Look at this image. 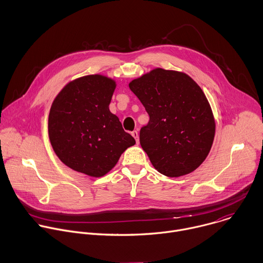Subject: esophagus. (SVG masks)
Returning <instances> with one entry per match:
<instances>
[{"instance_id": "34e87169", "label": "esophagus", "mask_w": 263, "mask_h": 263, "mask_svg": "<svg viewBox=\"0 0 263 263\" xmlns=\"http://www.w3.org/2000/svg\"><path fill=\"white\" fill-rule=\"evenodd\" d=\"M131 134H132V136L135 138L136 143H138V142H139V133H138V131L135 130V131H133Z\"/></svg>"}]
</instances>
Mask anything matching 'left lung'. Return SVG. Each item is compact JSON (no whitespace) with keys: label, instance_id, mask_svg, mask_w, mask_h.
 <instances>
[{"label":"left lung","instance_id":"obj_1","mask_svg":"<svg viewBox=\"0 0 263 263\" xmlns=\"http://www.w3.org/2000/svg\"><path fill=\"white\" fill-rule=\"evenodd\" d=\"M149 116L140 144L153 166L168 178L194 171L206 159L216 122L201 87L186 73L155 68L130 81Z\"/></svg>","mask_w":263,"mask_h":263}]
</instances>
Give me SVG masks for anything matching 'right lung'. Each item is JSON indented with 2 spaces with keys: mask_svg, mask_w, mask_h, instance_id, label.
I'll return each instance as SVG.
<instances>
[{
  "mask_svg": "<svg viewBox=\"0 0 263 263\" xmlns=\"http://www.w3.org/2000/svg\"><path fill=\"white\" fill-rule=\"evenodd\" d=\"M117 81L91 74L69 81L54 98L48 136L59 159L74 171L101 178L135 144L109 104Z\"/></svg>",
  "mask_w": 263,
  "mask_h": 263,
  "instance_id": "1",
  "label": "right lung"
}]
</instances>
